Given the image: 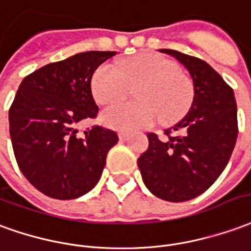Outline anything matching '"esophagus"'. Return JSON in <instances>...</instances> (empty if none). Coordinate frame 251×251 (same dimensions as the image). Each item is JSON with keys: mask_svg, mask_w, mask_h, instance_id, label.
<instances>
[{"mask_svg": "<svg viewBox=\"0 0 251 251\" xmlns=\"http://www.w3.org/2000/svg\"><path fill=\"white\" fill-rule=\"evenodd\" d=\"M129 136V132H127V131H120L119 132V139L120 140H127L128 139Z\"/></svg>", "mask_w": 251, "mask_h": 251, "instance_id": "34e87169", "label": "esophagus"}]
</instances>
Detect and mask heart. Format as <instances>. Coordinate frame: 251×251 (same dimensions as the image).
Here are the masks:
<instances>
[{"mask_svg":"<svg viewBox=\"0 0 251 251\" xmlns=\"http://www.w3.org/2000/svg\"><path fill=\"white\" fill-rule=\"evenodd\" d=\"M136 101L119 102L105 108L101 122L116 129L151 127L162 117L174 122L182 116L193 100L191 78L178 70L172 60L158 54H140L123 60L117 67L112 62L100 65L92 77V93L101 105L124 99L129 86H136Z\"/></svg>","mask_w":251,"mask_h":251,"instance_id":"obj_1","label":"heart"}]
</instances>
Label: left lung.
Returning a JSON list of instances; mask_svg holds the SVG:
<instances>
[{
	"instance_id": "obj_1",
	"label": "left lung",
	"mask_w": 251,
	"mask_h": 251,
	"mask_svg": "<svg viewBox=\"0 0 251 251\" xmlns=\"http://www.w3.org/2000/svg\"><path fill=\"white\" fill-rule=\"evenodd\" d=\"M159 51L191 74L193 101L185 116L165 129L168 139L147 134L149 149L138 166L152 195L166 201H188L207 191L230 161L238 136L235 97L207 62L174 50Z\"/></svg>"
}]
</instances>
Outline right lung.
Masks as SVG:
<instances>
[{
	"instance_id": "obj_1",
	"label": "right lung",
	"mask_w": 251,
	"mask_h": 251,
	"mask_svg": "<svg viewBox=\"0 0 251 251\" xmlns=\"http://www.w3.org/2000/svg\"><path fill=\"white\" fill-rule=\"evenodd\" d=\"M116 51H86L26 75L9 109V132L19 168L36 189L59 200L92 191L101 178L117 134L94 126L77 136V126L93 119L96 69Z\"/></svg>"
}]
</instances>
